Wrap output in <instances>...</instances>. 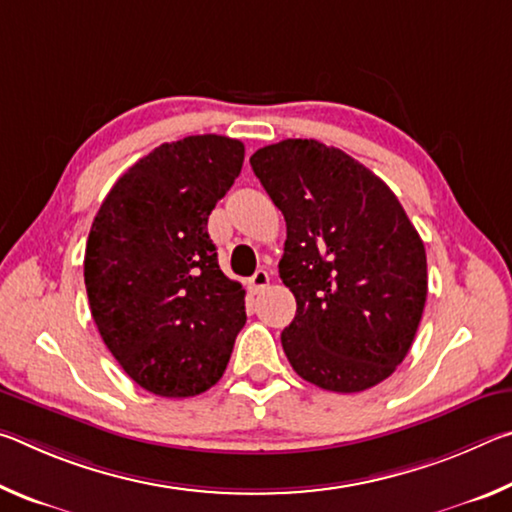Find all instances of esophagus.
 Wrapping results in <instances>:
<instances>
[{"instance_id":"esophagus-1","label":"esophagus","mask_w":512,"mask_h":512,"mask_svg":"<svg viewBox=\"0 0 512 512\" xmlns=\"http://www.w3.org/2000/svg\"><path fill=\"white\" fill-rule=\"evenodd\" d=\"M268 282H271V275H268V271H264V268H259V271H255V275L248 280L250 289H253L255 293L264 291L268 287Z\"/></svg>"}]
</instances>
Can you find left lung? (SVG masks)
Returning <instances> with one entry per match:
<instances>
[{
	"instance_id": "obj_1",
	"label": "left lung",
	"mask_w": 512,
	"mask_h": 512,
	"mask_svg": "<svg viewBox=\"0 0 512 512\" xmlns=\"http://www.w3.org/2000/svg\"><path fill=\"white\" fill-rule=\"evenodd\" d=\"M287 221L282 282L296 318L282 348L298 375L334 393L391 377L427 300L424 244L384 180L334 146L282 140L250 158Z\"/></svg>"
}]
</instances>
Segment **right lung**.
I'll use <instances>...</instances> for the list:
<instances>
[{
  "label": "right lung",
  "instance_id": "add662e5",
  "mask_svg": "<svg viewBox=\"0 0 512 512\" xmlns=\"http://www.w3.org/2000/svg\"><path fill=\"white\" fill-rule=\"evenodd\" d=\"M244 144L192 135L160 144L121 176L85 246L90 311L112 357L160 397H194L223 377L246 325V291L207 235L239 176Z\"/></svg>",
  "mask_w": 512,
  "mask_h": 512
}]
</instances>
